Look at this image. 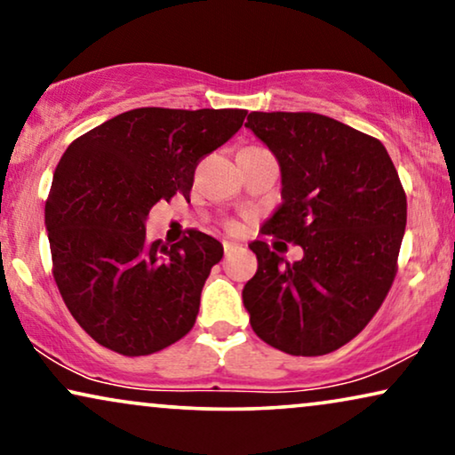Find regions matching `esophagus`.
<instances>
[{
	"label": "esophagus",
	"mask_w": 455,
	"mask_h": 455,
	"mask_svg": "<svg viewBox=\"0 0 455 455\" xmlns=\"http://www.w3.org/2000/svg\"><path fill=\"white\" fill-rule=\"evenodd\" d=\"M238 244H235V242H229V240H223V251H226V254H232V252H235L238 251Z\"/></svg>",
	"instance_id": "esophagus-1"
}]
</instances>
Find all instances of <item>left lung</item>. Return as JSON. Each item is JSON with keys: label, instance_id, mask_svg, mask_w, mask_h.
Returning <instances> with one entry per match:
<instances>
[{"label": "left lung", "instance_id": "obj_1", "mask_svg": "<svg viewBox=\"0 0 455 455\" xmlns=\"http://www.w3.org/2000/svg\"><path fill=\"white\" fill-rule=\"evenodd\" d=\"M275 155L282 204L265 235L300 244L288 263L251 242L259 269L242 290L254 333L294 356H321L363 331L394 283L406 195L387 148L333 117L252 111L244 124Z\"/></svg>", "mask_w": 455, "mask_h": 455}]
</instances>
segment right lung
<instances>
[{
    "label": "right lung",
    "instance_id": "right-lung-1",
    "mask_svg": "<svg viewBox=\"0 0 455 455\" xmlns=\"http://www.w3.org/2000/svg\"><path fill=\"white\" fill-rule=\"evenodd\" d=\"M244 109L140 108L66 148L45 203L53 277L78 325L124 356H147L195 325L221 242L190 229L147 242L148 211L190 196L196 164L242 128Z\"/></svg>",
    "mask_w": 455,
    "mask_h": 455
}]
</instances>
